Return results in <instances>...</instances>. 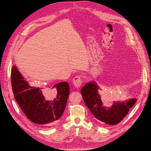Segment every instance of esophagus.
I'll return each mask as SVG.
<instances>
[{
  "instance_id": "obj_1",
  "label": "esophagus",
  "mask_w": 151,
  "mask_h": 151,
  "mask_svg": "<svg viewBox=\"0 0 151 151\" xmlns=\"http://www.w3.org/2000/svg\"><path fill=\"white\" fill-rule=\"evenodd\" d=\"M74 85L75 86L76 88H80L82 86V78L80 76H77L75 77L73 79V82Z\"/></svg>"
}]
</instances>
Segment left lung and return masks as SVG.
I'll use <instances>...</instances> for the list:
<instances>
[{
  "mask_svg": "<svg viewBox=\"0 0 151 151\" xmlns=\"http://www.w3.org/2000/svg\"><path fill=\"white\" fill-rule=\"evenodd\" d=\"M99 89L94 82L87 83L81 91L83 101L95 118L101 123L109 125L117 124L126 116L137 99H131L124 102H114L111 107L108 108L102 105L98 92Z\"/></svg>",
  "mask_w": 151,
  "mask_h": 151,
  "instance_id": "8db88e82",
  "label": "left lung"
}]
</instances>
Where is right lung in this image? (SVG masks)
Here are the masks:
<instances>
[{"label":"right lung","instance_id":"obj_1","mask_svg":"<svg viewBox=\"0 0 151 151\" xmlns=\"http://www.w3.org/2000/svg\"><path fill=\"white\" fill-rule=\"evenodd\" d=\"M12 86L14 97L28 119L41 126H52L63 114L69 94V86L62 82L42 91L30 86L24 79L16 66L12 70Z\"/></svg>","mask_w":151,"mask_h":151}]
</instances>
